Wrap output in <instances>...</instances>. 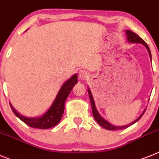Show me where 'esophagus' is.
<instances>
[{
  "label": "esophagus",
  "mask_w": 159,
  "mask_h": 159,
  "mask_svg": "<svg viewBox=\"0 0 159 159\" xmlns=\"http://www.w3.org/2000/svg\"><path fill=\"white\" fill-rule=\"evenodd\" d=\"M78 77H79L80 79L84 80L86 79L89 77V73L87 72L85 70H81L79 71V74H78Z\"/></svg>",
  "instance_id": "1"
}]
</instances>
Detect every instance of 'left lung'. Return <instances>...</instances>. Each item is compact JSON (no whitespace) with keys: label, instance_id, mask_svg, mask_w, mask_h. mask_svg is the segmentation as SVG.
I'll use <instances>...</instances> for the list:
<instances>
[{"label":"left lung","instance_id":"1","mask_svg":"<svg viewBox=\"0 0 159 159\" xmlns=\"http://www.w3.org/2000/svg\"><path fill=\"white\" fill-rule=\"evenodd\" d=\"M126 34H127V36H128V40L129 41V42L131 43H142L143 44L144 46H145L146 48H147V51H148V52H149V55H150V58H151V51H150V48L149 47H148V45L147 44V43L145 42V41L142 38H140L139 36L138 35H137L136 33H135V32H133V31H130V30H127L126 31ZM88 93H89V99H90V102H91V106H92V111H93V115L94 116V119L96 120V121H97L98 124H100V125L101 126V127H103L104 128H105V129L107 130H121V129H124V128H127L128 127H129V126L132 125L133 124H135V122H137V121L139 120L141 117H142V116L143 115L144 112H145L146 110H144L143 112L142 113V115L140 116L139 117L137 120H135V121L133 123H131V124H130L129 125H127V126H122V127H118V126H113L111 125L110 123H108V121H106L105 120H104V119L102 118V117L101 116L99 115V113L97 112V109H96V107H95V104H94V101H93V96L92 94H91V93H90V90L88 89Z\"/></svg>","mask_w":159,"mask_h":159}]
</instances>
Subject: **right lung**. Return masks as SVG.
Returning <instances> with one entry per match:
<instances>
[{"instance_id": "1", "label": "right lung", "mask_w": 159, "mask_h": 159, "mask_svg": "<svg viewBox=\"0 0 159 159\" xmlns=\"http://www.w3.org/2000/svg\"><path fill=\"white\" fill-rule=\"evenodd\" d=\"M76 83H78V76L77 74H74V76L71 77L62 85L57 95L56 99L54 101L50 109L43 116L39 117V118H28V117L24 116L18 113L11 104L10 106L13 113L29 127L39 128V129H48V128H52L58 124L61 120V118L64 112V104H65L66 100Z\"/></svg>"}]
</instances>
